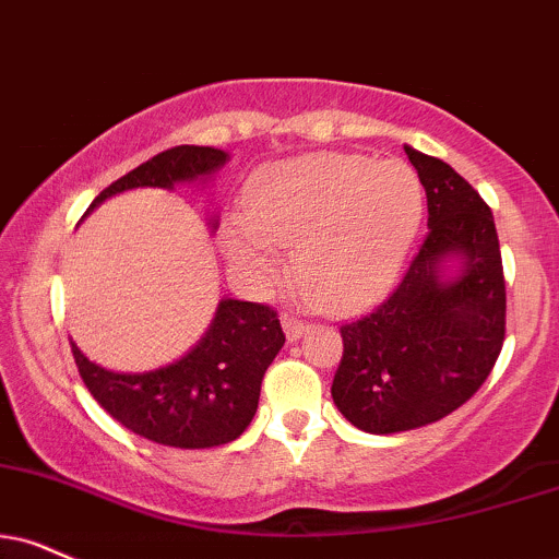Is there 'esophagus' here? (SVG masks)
I'll list each match as a JSON object with an SVG mask.
<instances>
[{"mask_svg":"<svg viewBox=\"0 0 559 559\" xmlns=\"http://www.w3.org/2000/svg\"><path fill=\"white\" fill-rule=\"evenodd\" d=\"M281 325H284V333H286V341L288 344H297L301 335L307 333V322L299 320V318H292V314H284V320H281Z\"/></svg>","mask_w":559,"mask_h":559,"instance_id":"esophagus-1","label":"esophagus"}]
</instances>
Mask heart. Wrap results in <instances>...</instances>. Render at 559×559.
Returning <instances> with one entry per match:
<instances>
[{
  "label": "heart",
  "mask_w": 559,
  "mask_h": 559,
  "mask_svg": "<svg viewBox=\"0 0 559 559\" xmlns=\"http://www.w3.org/2000/svg\"><path fill=\"white\" fill-rule=\"evenodd\" d=\"M228 221L224 247L241 271L265 278L297 241V271L328 312H359L399 278L421 218L425 190L401 160L314 153L271 164Z\"/></svg>",
  "instance_id": "1"
}]
</instances>
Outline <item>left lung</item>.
I'll use <instances>...</instances> for the list:
<instances>
[{"instance_id": "obj_1", "label": "left lung", "mask_w": 559, "mask_h": 559, "mask_svg": "<svg viewBox=\"0 0 559 559\" xmlns=\"http://www.w3.org/2000/svg\"><path fill=\"white\" fill-rule=\"evenodd\" d=\"M429 234L406 275L367 318L341 328L333 403L369 435L408 432L463 406L506 341V278L495 218L445 160L412 145Z\"/></svg>"}]
</instances>
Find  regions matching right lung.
<instances>
[{
    "label": "right lung",
    "mask_w": 559,
    "mask_h": 559,
    "mask_svg": "<svg viewBox=\"0 0 559 559\" xmlns=\"http://www.w3.org/2000/svg\"><path fill=\"white\" fill-rule=\"evenodd\" d=\"M228 164V153L207 145H177L124 174L93 200V213L109 198L156 187H211ZM85 213V215H87ZM218 228V213L207 218ZM286 344L281 322L265 305L221 299L203 338L171 365L147 372H114L91 361L72 341V356L85 388L119 425L158 445L218 448L250 427L260 401V382Z\"/></svg>",
    "instance_id": "obj_1"
}]
</instances>
